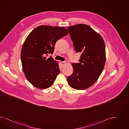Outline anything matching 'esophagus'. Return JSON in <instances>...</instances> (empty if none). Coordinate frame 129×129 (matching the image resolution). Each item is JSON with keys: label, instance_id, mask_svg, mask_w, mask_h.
Wrapping results in <instances>:
<instances>
[{"label": "esophagus", "instance_id": "esophagus-1", "mask_svg": "<svg viewBox=\"0 0 129 129\" xmlns=\"http://www.w3.org/2000/svg\"><path fill=\"white\" fill-rule=\"evenodd\" d=\"M60 63H61V64L62 66H63L66 64V62H65V61H61Z\"/></svg>", "mask_w": 129, "mask_h": 129}]
</instances>
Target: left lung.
<instances>
[{"label": "left lung", "instance_id": "obj_1", "mask_svg": "<svg viewBox=\"0 0 129 129\" xmlns=\"http://www.w3.org/2000/svg\"><path fill=\"white\" fill-rule=\"evenodd\" d=\"M68 29L75 50L81 53L80 62L72 63L73 72L68 77V82L73 89H87L97 80L104 67V41L99 33L85 24L75 25Z\"/></svg>", "mask_w": 129, "mask_h": 129}]
</instances>
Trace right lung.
<instances>
[{"mask_svg": "<svg viewBox=\"0 0 129 129\" xmlns=\"http://www.w3.org/2000/svg\"><path fill=\"white\" fill-rule=\"evenodd\" d=\"M69 32L64 27L41 25L27 37L21 51L23 70L28 81L36 88L52 86L60 70L58 62L49 54L53 53L56 42Z\"/></svg>", "mask_w": 129, "mask_h": 129, "instance_id": "1", "label": "right lung"}]
</instances>
